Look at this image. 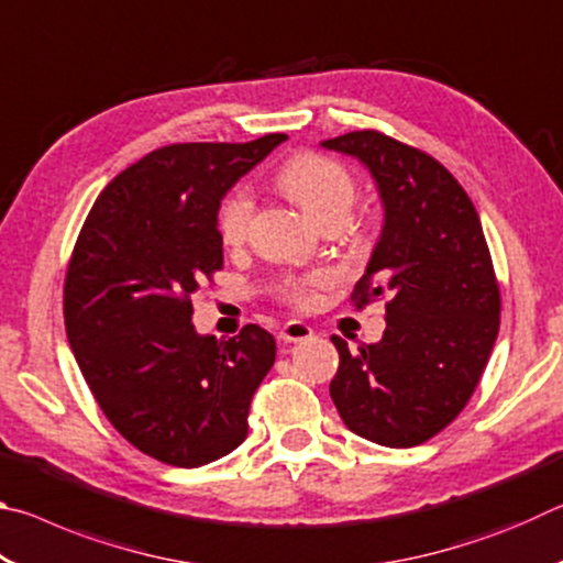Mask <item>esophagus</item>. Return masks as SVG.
<instances>
[{
  "label": "esophagus",
  "instance_id": "34e87169",
  "mask_svg": "<svg viewBox=\"0 0 563 563\" xmlns=\"http://www.w3.org/2000/svg\"><path fill=\"white\" fill-rule=\"evenodd\" d=\"M310 338H312V328L308 325V322L288 320L280 328V340L283 342H302V340H310Z\"/></svg>",
  "mask_w": 563,
  "mask_h": 563
}]
</instances>
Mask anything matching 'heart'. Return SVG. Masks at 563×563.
Wrapping results in <instances>:
<instances>
[{
	"instance_id": "obj_1",
	"label": "heart",
	"mask_w": 563,
	"mask_h": 563,
	"mask_svg": "<svg viewBox=\"0 0 563 563\" xmlns=\"http://www.w3.org/2000/svg\"><path fill=\"white\" fill-rule=\"evenodd\" d=\"M278 186L290 201L308 213L320 228H340L347 223L355 206V178L350 170L320 154H298L280 168ZM253 216V198L238 188L218 208V233L225 245H241L247 238ZM332 283L330 273H316L302 280H292L283 288V298L300 310H310L318 302L320 290Z\"/></svg>"
}]
</instances>
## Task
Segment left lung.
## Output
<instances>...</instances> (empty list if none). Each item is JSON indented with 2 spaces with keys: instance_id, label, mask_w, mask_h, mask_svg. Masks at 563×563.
<instances>
[{
  "instance_id": "1",
  "label": "left lung",
  "mask_w": 563,
  "mask_h": 563,
  "mask_svg": "<svg viewBox=\"0 0 563 563\" xmlns=\"http://www.w3.org/2000/svg\"><path fill=\"white\" fill-rule=\"evenodd\" d=\"M322 146L355 156L385 206L383 235L352 292L387 298L383 340L340 352L330 397L352 432L417 446L470 402L499 332V283L479 213L450 170L379 131H350Z\"/></svg>"
}]
</instances>
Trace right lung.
Listing matches in <instances>:
<instances>
[{"mask_svg": "<svg viewBox=\"0 0 563 563\" xmlns=\"http://www.w3.org/2000/svg\"><path fill=\"white\" fill-rule=\"evenodd\" d=\"M285 139L151 151L101 190L76 238L66 338L101 412L164 464L194 470L233 452L275 362L261 325L198 335L190 295L223 268L221 198Z\"/></svg>", "mask_w": 563, "mask_h": 563, "instance_id": "add662e5", "label": "right lung"}]
</instances>
